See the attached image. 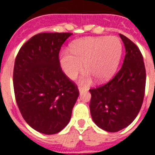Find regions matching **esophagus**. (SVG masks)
Segmentation results:
<instances>
[{
	"instance_id": "1",
	"label": "esophagus",
	"mask_w": 155,
	"mask_h": 155,
	"mask_svg": "<svg viewBox=\"0 0 155 155\" xmlns=\"http://www.w3.org/2000/svg\"><path fill=\"white\" fill-rule=\"evenodd\" d=\"M78 90H79V91H80V92H81V91H84V87H81V86H79Z\"/></svg>"
}]
</instances>
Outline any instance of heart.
Returning a JSON list of instances; mask_svg holds the SVG:
<instances>
[{
	"instance_id": "heart-1",
	"label": "heart",
	"mask_w": 155,
	"mask_h": 155,
	"mask_svg": "<svg viewBox=\"0 0 155 155\" xmlns=\"http://www.w3.org/2000/svg\"><path fill=\"white\" fill-rule=\"evenodd\" d=\"M70 51L64 50L60 55L63 71L69 78L74 79L83 70L84 63L87 72L80 81L89 84L93 78L103 82L113 76L121 59L123 45L116 36L87 37L73 42Z\"/></svg>"
}]
</instances>
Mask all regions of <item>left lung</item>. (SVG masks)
<instances>
[{
    "mask_svg": "<svg viewBox=\"0 0 155 155\" xmlns=\"http://www.w3.org/2000/svg\"><path fill=\"white\" fill-rule=\"evenodd\" d=\"M126 55L121 69L106 84L90 89L93 121L108 132H117L135 120L145 93L146 70L143 56L135 43L120 34Z\"/></svg>",
    "mask_w": 155,
    "mask_h": 155,
    "instance_id": "1",
    "label": "left lung"
}]
</instances>
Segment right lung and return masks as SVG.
I'll use <instances>...</instances> for the list:
<instances>
[{
  "mask_svg": "<svg viewBox=\"0 0 155 155\" xmlns=\"http://www.w3.org/2000/svg\"><path fill=\"white\" fill-rule=\"evenodd\" d=\"M71 32H43L19 50L13 85L21 116L34 130L54 134L68 125L79 95L78 86L62 71L59 53Z\"/></svg>",
  "mask_w": 155,
  "mask_h": 155,
  "instance_id": "add662e5",
  "label": "right lung"
}]
</instances>
